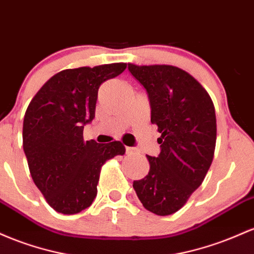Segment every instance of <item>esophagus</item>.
<instances>
[{
    "label": "esophagus",
    "mask_w": 254,
    "mask_h": 254,
    "mask_svg": "<svg viewBox=\"0 0 254 254\" xmlns=\"http://www.w3.org/2000/svg\"><path fill=\"white\" fill-rule=\"evenodd\" d=\"M134 152H136L135 147H129V146L126 147V153H127V155H132V153H134Z\"/></svg>",
    "instance_id": "1"
}]
</instances>
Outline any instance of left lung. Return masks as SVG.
Listing matches in <instances>:
<instances>
[{"label":"left lung","instance_id":"left-lung-1","mask_svg":"<svg viewBox=\"0 0 254 254\" xmlns=\"http://www.w3.org/2000/svg\"><path fill=\"white\" fill-rule=\"evenodd\" d=\"M146 90L151 122L161 138L158 157L146 156L150 172L133 182L142 206L158 216L179 211L204 181L216 146V114L211 97L181 68L128 64Z\"/></svg>","mask_w":254,"mask_h":254}]
</instances>
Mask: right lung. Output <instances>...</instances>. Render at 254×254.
I'll use <instances>...</instances> for the list:
<instances>
[{
  "mask_svg": "<svg viewBox=\"0 0 254 254\" xmlns=\"http://www.w3.org/2000/svg\"><path fill=\"white\" fill-rule=\"evenodd\" d=\"M126 64L64 69L45 82L28 104L22 146L32 180L55 211L74 215L97 195L101 168L124 155L121 141L84 140V126L95 118L102 82L118 76Z\"/></svg>",
  "mask_w": 254,
  "mask_h": 254,
  "instance_id": "add662e5",
  "label": "right lung"
}]
</instances>
